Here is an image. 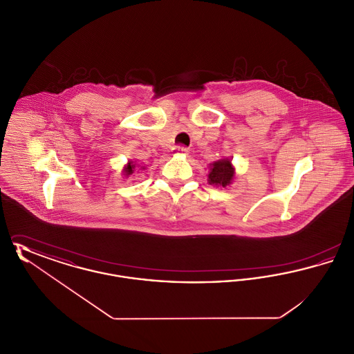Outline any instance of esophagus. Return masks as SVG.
<instances>
[{"label":"esophagus","mask_w":354,"mask_h":354,"mask_svg":"<svg viewBox=\"0 0 354 354\" xmlns=\"http://www.w3.org/2000/svg\"><path fill=\"white\" fill-rule=\"evenodd\" d=\"M176 151L182 152V153H187V152H188V149H187V147H183V146H178V147H176Z\"/></svg>","instance_id":"obj_1"}]
</instances>
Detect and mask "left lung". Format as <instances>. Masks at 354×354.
Here are the masks:
<instances>
[{
	"mask_svg": "<svg viewBox=\"0 0 354 354\" xmlns=\"http://www.w3.org/2000/svg\"><path fill=\"white\" fill-rule=\"evenodd\" d=\"M234 178H235V169L232 166L231 159L224 158L211 165L209 174H208L209 185L227 187L232 183Z\"/></svg>",
	"mask_w": 354,
	"mask_h": 354,
	"instance_id": "1",
	"label": "left lung"
}]
</instances>
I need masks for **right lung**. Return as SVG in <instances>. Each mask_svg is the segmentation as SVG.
<instances>
[{"label": "right lung", "mask_w": 354, "mask_h": 354, "mask_svg": "<svg viewBox=\"0 0 354 354\" xmlns=\"http://www.w3.org/2000/svg\"><path fill=\"white\" fill-rule=\"evenodd\" d=\"M135 165L133 160H130L126 166H124V169H123V175L124 176H130L133 172H134Z\"/></svg>", "instance_id": "1"}]
</instances>
